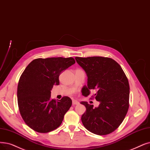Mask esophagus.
Returning <instances> with one entry per match:
<instances>
[{
    "label": "esophagus",
    "instance_id": "1",
    "mask_svg": "<svg viewBox=\"0 0 150 150\" xmlns=\"http://www.w3.org/2000/svg\"><path fill=\"white\" fill-rule=\"evenodd\" d=\"M79 102L76 101V100H73L72 101V105H79Z\"/></svg>",
    "mask_w": 150,
    "mask_h": 150
}]
</instances>
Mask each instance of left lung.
<instances>
[{
    "mask_svg": "<svg viewBox=\"0 0 150 150\" xmlns=\"http://www.w3.org/2000/svg\"><path fill=\"white\" fill-rule=\"evenodd\" d=\"M85 71L87 86L81 89L88 96L96 89L94 99L100 102L93 107L87 102H81L86 110L81 116L83 126L93 134L103 135L113 132L125 119L129 109V84L120 65L110 57L93 56L75 57Z\"/></svg>",
    "mask_w": 150,
    "mask_h": 150,
    "instance_id": "obj_1",
    "label": "left lung"
}]
</instances>
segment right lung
Here are the masks:
<instances>
[{
    "instance_id": "add662e5",
    "label": "right lung",
    "mask_w": 150,
    "mask_h": 150,
    "mask_svg": "<svg viewBox=\"0 0 150 150\" xmlns=\"http://www.w3.org/2000/svg\"><path fill=\"white\" fill-rule=\"evenodd\" d=\"M75 63L73 57L38 58L24 70L18 85V107L25 123L34 131L47 133L61 125L72 101L67 96L51 99V91L59 84L62 71Z\"/></svg>"
}]
</instances>
